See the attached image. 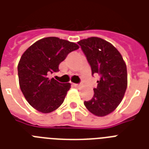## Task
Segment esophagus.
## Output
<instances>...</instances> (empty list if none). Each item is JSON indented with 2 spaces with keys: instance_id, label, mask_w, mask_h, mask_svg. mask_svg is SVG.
Masks as SVG:
<instances>
[{
  "instance_id": "34e87169",
  "label": "esophagus",
  "mask_w": 149,
  "mask_h": 149,
  "mask_svg": "<svg viewBox=\"0 0 149 149\" xmlns=\"http://www.w3.org/2000/svg\"><path fill=\"white\" fill-rule=\"evenodd\" d=\"M73 86L77 87V88H81L82 86H83V84H73Z\"/></svg>"
}]
</instances>
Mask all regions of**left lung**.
<instances>
[{"label": "left lung", "mask_w": 149, "mask_h": 149, "mask_svg": "<svg viewBox=\"0 0 149 149\" xmlns=\"http://www.w3.org/2000/svg\"><path fill=\"white\" fill-rule=\"evenodd\" d=\"M91 66L92 75L97 74V87L93 97L84 105L91 113L104 117L112 113L125 96L127 86V66L122 56L111 43L98 37L78 42Z\"/></svg>", "instance_id": "left-lung-1"}]
</instances>
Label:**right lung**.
<instances>
[{
	"mask_svg": "<svg viewBox=\"0 0 149 149\" xmlns=\"http://www.w3.org/2000/svg\"><path fill=\"white\" fill-rule=\"evenodd\" d=\"M79 45L57 37L39 39L22 54L17 65L19 86L29 104L43 113L58 108L71 87L49 75L58 71V65Z\"/></svg>",
	"mask_w": 149,
	"mask_h": 149,
	"instance_id": "right-lung-1",
	"label": "right lung"
}]
</instances>
